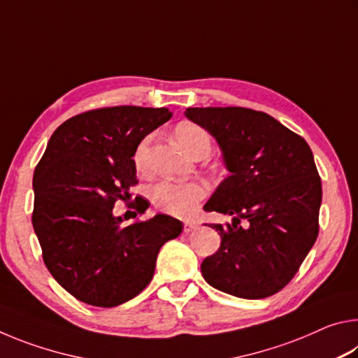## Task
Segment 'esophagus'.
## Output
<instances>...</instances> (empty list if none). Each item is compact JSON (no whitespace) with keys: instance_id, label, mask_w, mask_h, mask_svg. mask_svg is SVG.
<instances>
[{"instance_id":"1","label":"esophagus","mask_w":358,"mask_h":358,"mask_svg":"<svg viewBox=\"0 0 358 358\" xmlns=\"http://www.w3.org/2000/svg\"><path fill=\"white\" fill-rule=\"evenodd\" d=\"M197 229V224H194V222H185V227H183V230H185V234H191V232H194V230Z\"/></svg>"}]
</instances>
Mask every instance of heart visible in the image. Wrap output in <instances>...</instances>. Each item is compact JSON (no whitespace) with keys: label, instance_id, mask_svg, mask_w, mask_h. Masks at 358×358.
Segmentation results:
<instances>
[{"label":"heart","instance_id":"1","mask_svg":"<svg viewBox=\"0 0 358 358\" xmlns=\"http://www.w3.org/2000/svg\"><path fill=\"white\" fill-rule=\"evenodd\" d=\"M175 138L181 148L192 157H205L211 150L210 134L194 123H181L175 131ZM148 138H145L134 153L138 171L145 169ZM207 197V186L202 181H159L151 187V201L157 208L178 217L191 216Z\"/></svg>","mask_w":358,"mask_h":358}]
</instances>
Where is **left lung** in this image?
I'll list each match as a JSON object with an SVG mask.
<instances>
[{
  "mask_svg": "<svg viewBox=\"0 0 358 358\" xmlns=\"http://www.w3.org/2000/svg\"><path fill=\"white\" fill-rule=\"evenodd\" d=\"M185 115L216 138L230 172L203 205L234 216L232 224L210 226L221 246L201 265L205 281L240 299L280 292L319 234L322 185L310 145L252 108L189 107Z\"/></svg>",
  "mask_w": 358,
  "mask_h": 358,
  "instance_id": "1",
  "label": "left lung"
}]
</instances>
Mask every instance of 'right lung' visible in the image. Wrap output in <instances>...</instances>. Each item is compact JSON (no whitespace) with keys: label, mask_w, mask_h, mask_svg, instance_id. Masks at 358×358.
Here are the masks:
<instances>
[{"label":"right lung","mask_w":358,"mask_h":358,"mask_svg":"<svg viewBox=\"0 0 358 358\" xmlns=\"http://www.w3.org/2000/svg\"><path fill=\"white\" fill-rule=\"evenodd\" d=\"M171 117L166 107L96 108L66 120L48 141L33 177V227L48 271L77 300L112 308L134 299L161 246L183 230L167 215L123 227L112 211L137 185L138 143ZM147 208L138 199L137 213Z\"/></svg>","instance_id":"right-lung-1"}]
</instances>
